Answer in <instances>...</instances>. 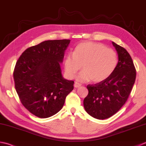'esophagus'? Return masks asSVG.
<instances>
[{
	"instance_id": "34e87169",
	"label": "esophagus",
	"mask_w": 146,
	"mask_h": 146,
	"mask_svg": "<svg viewBox=\"0 0 146 146\" xmlns=\"http://www.w3.org/2000/svg\"><path fill=\"white\" fill-rule=\"evenodd\" d=\"M82 86V85L80 84H79V83H77V82H75V84H74V87H75V88H79L80 87Z\"/></svg>"
}]
</instances>
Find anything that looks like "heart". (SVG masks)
Wrapping results in <instances>:
<instances>
[{
  "mask_svg": "<svg viewBox=\"0 0 146 146\" xmlns=\"http://www.w3.org/2000/svg\"><path fill=\"white\" fill-rule=\"evenodd\" d=\"M118 64V57L115 50L96 42H83L75 47L74 53H68L64 61L65 74L72 79L81 69L84 70L76 76L80 82L92 80L95 83L105 80L112 75Z\"/></svg>",
  "mask_w": 146,
  "mask_h": 146,
  "instance_id": "1",
  "label": "heart"
}]
</instances>
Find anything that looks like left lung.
Wrapping results in <instances>:
<instances>
[{
    "mask_svg": "<svg viewBox=\"0 0 146 146\" xmlns=\"http://www.w3.org/2000/svg\"><path fill=\"white\" fill-rule=\"evenodd\" d=\"M112 44L118 57L115 71L105 80L88 85V94L84 100L87 113L98 119L110 118L121 109L135 81L136 70L129 53L114 42Z\"/></svg>",
    "mask_w": 146,
    "mask_h": 146,
    "instance_id": "obj_1",
    "label": "left lung"
}]
</instances>
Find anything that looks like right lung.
Wrapping results in <instances>:
<instances>
[{
	"label": "right lung",
	"instance_id": "right-lung-1",
	"mask_svg": "<svg viewBox=\"0 0 146 146\" xmlns=\"http://www.w3.org/2000/svg\"><path fill=\"white\" fill-rule=\"evenodd\" d=\"M70 40L41 42L26 49L14 68L15 88L22 104L40 118L56 115L73 90L74 82L63 78L61 63Z\"/></svg>",
	"mask_w": 146,
	"mask_h": 146
}]
</instances>
